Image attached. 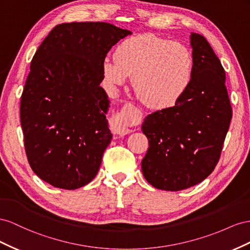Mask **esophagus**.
<instances>
[{"label":"esophagus","instance_id":"esophagus-1","mask_svg":"<svg viewBox=\"0 0 250 250\" xmlns=\"http://www.w3.org/2000/svg\"><path fill=\"white\" fill-rule=\"evenodd\" d=\"M113 131L115 133L117 136H125V135L130 132V130L127 129V127L121 124V121H116L115 124L113 125Z\"/></svg>","mask_w":250,"mask_h":250}]
</instances>
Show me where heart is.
<instances>
[{
  "mask_svg": "<svg viewBox=\"0 0 250 250\" xmlns=\"http://www.w3.org/2000/svg\"><path fill=\"white\" fill-rule=\"evenodd\" d=\"M194 56L180 42L154 33L134 35L119 42L114 60L102 65L104 80L117 90L131 76L140 101L154 110H167L179 103L192 82Z\"/></svg>",
  "mask_w": 250,
  "mask_h": 250,
  "instance_id": "1",
  "label": "heart"
}]
</instances>
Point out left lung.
<instances>
[{"mask_svg":"<svg viewBox=\"0 0 250 250\" xmlns=\"http://www.w3.org/2000/svg\"><path fill=\"white\" fill-rule=\"evenodd\" d=\"M195 71L179 103L145 118L148 148L141 161L154 188L178 191L200 183L216 167L229 129L231 106L225 71L204 37L190 33Z\"/></svg>","mask_w":250,"mask_h":250,"instance_id":"8db88e82","label":"left lung"}]
</instances>
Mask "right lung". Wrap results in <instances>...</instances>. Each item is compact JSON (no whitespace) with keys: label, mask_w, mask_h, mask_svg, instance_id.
<instances>
[{"label":"right lung","mask_w":250,"mask_h":250,"mask_svg":"<svg viewBox=\"0 0 250 250\" xmlns=\"http://www.w3.org/2000/svg\"><path fill=\"white\" fill-rule=\"evenodd\" d=\"M131 34L104 22L63 23L35 52L21 98V125L32 170L52 187L76 189L97 175L113 137L102 65Z\"/></svg>","instance_id":"1"}]
</instances>
